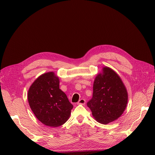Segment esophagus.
I'll list each match as a JSON object with an SVG mask.
<instances>
[{
    "label": "esophagus",
    "instance_id": "obj_1",
    "mask_svg": "<svg viewBox=\"0 0 155 155\" xmlns=\"http://www.w3.org/2000/svg\"><path fill=\"white\" fill-rule=\"evenodd\" d=\"M85 99H83V98H81V99L79 100L78 101V102L77 103L78 105H85Z\"/></svg>",
    "mask_w": 155,
    "mask_h": 155
}]
</instances>
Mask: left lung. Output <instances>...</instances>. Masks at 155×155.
Masks as SVG:
<instances>
[{
  "instance_id": "left-lung-1",
  "label": "left lung",
  "mask_w": 155,
  "mask_h": 155,
  "mask_svg": "<svg viewBox=\"0 0 155 155\" xmlns=\"http://www.w3.org/2000/svg\"><path fill=\"white\" fill-rule=\"evenodd\" d=\"M94 81L92 99L87 103L94 118L107 124L123 114L128 101V94L120 77L113 70L103 68Z\"/></svg>"
}]
</instances>
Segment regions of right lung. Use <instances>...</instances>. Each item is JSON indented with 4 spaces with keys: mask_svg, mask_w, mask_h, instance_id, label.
<instances>
[{
    "mask_svg": "<svg viewBox=\"0 0 155 155\" xmlns=\"http://www.w3.org/2000/svg\"><path fill=\"white\" fill-rule=\"evenodd\" d=\"M28 100L31 110L41 123L58 127L69 118L73 105L59 88V79L53 72L42 74L30 86Z\"/></svg>",
    "mask_w": 155,
    "mask_h": 155,
    "instance_id": "1",
    "label": "right lung"
}]
</instances>
